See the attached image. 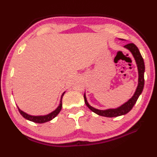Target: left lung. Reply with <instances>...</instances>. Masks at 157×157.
I'll list each match as a JSON object with an SVG mask.
<instances>
[{"mask_svg": "<svg viewBox=\"0 0 157 157\" xmlns=\"http://www.w3.org/2000/svg\"><path fill=\"white\" fill-rule=\"evenodd\" d=\"M128 50H130V52L132 53L133 56H134L135 60H136V64L138 66V70H139V84H138L137 89L136 90V92L133 95L131 99L129 100L127 102L124 103L119 108L117 109H110L107 110H99L97 109H95L92 107L91 106L89 105L88 102H87L86 96L85 94L84 95V102L85 104L91 109L93 112L95 113L98 115L105 116V117H109V118H112V117H117L120 116L122 115H124L129 112V111L132 109L136 102V101L139 98V95L141 94L143 91V87H144V72H145V64L144 61H143V57L140 55L139 52V50L136 46L133 43H130L125 45L124 46Z\"/></svg>", "mask_w": 157, "mask_h": 157, "instance_id": "8db88e82", "label": "left lung"}]
</instances>
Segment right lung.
<instances>
[{
  "label": "right lung",
  "mask_w": 157,
  "mask_h": 157,
  "mask_svg": "<svg viewBox=\"0 0 157 157\" xmlns=\"http://www.w3.org/2000/svg\"><path fill=\"white\" fill-rule=\"evenodd\" d=\"M65 93V92H64ZM64 93H63V94L62 95V98H61V100H60V104L58 106V107L55 109L54 111H52V113H50L48 115L46 116H30L28 115V114L25 113V112L21 111L19 108L18 107V111L19 113L22 115L23 118H25V119H27L28 121H33L34 123H46V122H48L52 120L55 117H56L57 116V114L60 112L61 109H62V97Z\"/></svg>",
  "instance_id": "obj_1"
}]
</instances>
